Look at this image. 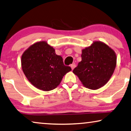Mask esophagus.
Segmentation results:
<instances>
[{
  "label": "esophagus",
  "mask_w": 131,
  "mask_h": 131,
  "mask_svg": "<svg viewBox=\"0 0 131 131\" xmlns=\"http://www.w3.org/2000/svg\"><path fill=\"white\" fill-rule=\"evenodd\" d=\"M71 68H72V69L73 70L74 68H75V67H76V65H75V63H73V64H72V65H71Z\"/></svg>",
  "instance_id": "obj_1"
}]
</instances>
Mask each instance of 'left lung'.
I'll return each instance as SVG.
<instances>
[{"label": "left lung", "mask_w": 131, "mask_h": 131, "mask_svg": "<svg viewBox=\"0 0 131 131\" xmlns=\"http://www.w3.org/2000/svg\"><path fill=\"white\" fill-rule=\"evenodd\" d=\"M82 60L73 70L83 86L97 89L108 82L116 65V56L111 48L101 42H95L82 51Z\"/></svg>", "instance_id": "1"}]
</instances>
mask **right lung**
Returning <instances> with one entry per match:
<instances>
[{"label":"right lung","mask_w":131,"mask_h":131,"mask_svg":"<svg viewBox=\"0 0 131 131\" xmlns=\"http://www.w3.org/2000/svg\"><path fill=\"white\" fill-rule=\"evenodd\" d=\"M21 64L29 81L44 91L56 88L63 76L72 70L64 65L62 58L55 53L53 47L44 41L37 42L25 50Z\"/></svg>","instance_id":"right-lung-1"}]
</instances>
